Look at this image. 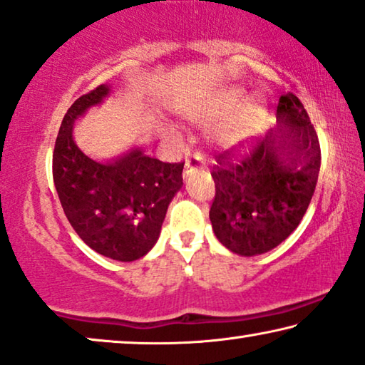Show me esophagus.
I'll return each mask as SVG.
<instances>
[{
    "label": "esophagus",
    "mask_w": 365,
    "mask_h": 365,
    "mask_svg": "<svg viewBox=\"0 0 365 365\" xmlns=\"http://www.w3.org/2000/svg\"><path fill=\"white\" fill-rule=\"evenodd\" d=\"M202 167V157L200 155H193L192 158H188L187 163H185V170H183V177H188L192 175V172L195 168Z\"/></svg>",
    "instance_id": "1"
}]
</instances>
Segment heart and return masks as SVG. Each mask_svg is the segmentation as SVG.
<instances>
[{
	"label": "heart",
	"instance_id": "obj_1",
	"mask_svg": "<svg viewBox=\"0 0 365 365\" xmlns=\"http://www.w3.org/2000/svg\"><path fill=\"white\" fill-rule=\"evenodd\" d=\"M243 97V92L235 89L213 102L193 106L185 110V117L197 124H217L224 120L213 132V140L225 152H241L259 132L266 115V101L261 94L251 96L238 110L235 107Z\"/></svg>",
	"mask_w": 365,
	"mask_h": 365
}]
</instances>
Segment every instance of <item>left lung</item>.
I'll use <instances>...</instances> for the list:
<instances>
[{
	"label": "left lung",
	"mask_w": 365,
	"mask_h": 365,
	"mask_svg": "<svg viewBox=\"0 0 365 365\" xmlns=\"http://www.w3.org/2000/svg\"><path fill=\"white\" fill-rule=\"evenodd\" d=\"M278 130L256 142L238 163L218 155L210 208L215 236L240 256L268 253L289 236L309 207L321 168V148L309 115L294 94L279 97Z\"/></svg>",
	"instance_id": "1"
}]
</instances>
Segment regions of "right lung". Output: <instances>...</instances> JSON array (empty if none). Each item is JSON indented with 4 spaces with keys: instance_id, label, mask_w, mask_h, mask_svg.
<instances>
[{
    "instance_id": "1",
    "label": "right lung",
    "mask_w": 365,
    "mask_h": 365,
    "mask_svg": "<svg viewBox=\"0 0 365 365\" xmlns=\"http://www.w3.org/2000/svg\"><path fill=\"white\" fill-rule=\"evenodd\" d=\"M102 84L69 107L56 138L53 177L71 227L97 253L135 261L155 246L167 208L182 188L183 163H165L132 147L96 160L74 140V122L110 96Z\"/></svg>"
}]
</instances>
